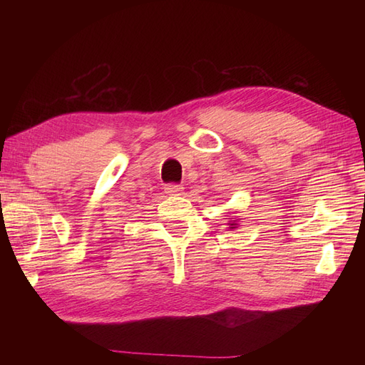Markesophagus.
I'll return each mask as SVG.
<instances>
[{"label": "esophagus", "instance_id": "34e87169", "mask_svg": "<svg viewBox=\"0 0 365 365\" xmlns=\"http://www.w3.org/2000/svg\"><path fill=\"white\" fill-rule=\"evenodd\" d=\"M165 193L168 195H181L182 193V187L178 184H169L165 185Z\"/></svg>", "mask_w": 365, "mask_h": 365}]
</instances>
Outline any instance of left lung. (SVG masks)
<instances>
[{
	"mask_svg": "<svg viewBox=\"0 0 365 365\" xmlns=\"http://www.w3.org/2000/svg\"><path fill=\"white\" fill-rule=\"evenodd\" d=\"M231 219H233V217H231ZM228 225H230L228 228H231V230H236L239 224H237V220H230V222H228Z\"/></svg>",
	"mask_w": 365,
	"mask_h": 365,
	"instance_id": "8db88e82",
	"label": "left lung"
}]
</instances>
